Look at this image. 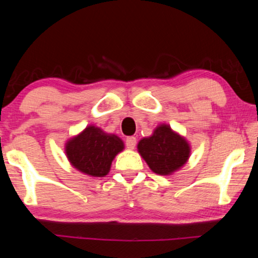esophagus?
<instances>
[{
  "mask_svg": "<svg viewBox=\"0 0 258 258\" xmlns=\"http://www.w3.org/2000/svg\"><path fill=\"white\" fill-rule=\"evenodd\" d=\"M136 137H134V136H129V137H126V140H125V146L129 148V149H134V148H135V146H136Z\"/></svg>",
  "mask_w": 258,
  "mask_h": 258,
  "instance_id": "1",
  "label": "esophagus"
}]
</instances>
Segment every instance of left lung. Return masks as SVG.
Returning a JSON list of instances; mask_svg holds the SVG:
<instances>
[{
    "label": "left lung",
    "instance_id": "8db88e82",
    "mask_svg": "<svg viewBox=\"0 0 258 258\" xmlns=\"http://www.w3.org/2000/svg\"><path fill=\"white\" fill-rule=\"evenodd\" d=\"M137 150L151 171L162 176L172 175L188 162L191 148L185 137L168 124H160L149 137H143Z\"/></svg>",
    "mask_w": 258,
    "mask_h": 258
}]
</instances>
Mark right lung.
I'll return each mask as SVG.
<instances>
[{"mask_svg":"<svg viewBox=\"0 0 258 258\" xmlns=\"http://www.w3.org/2000/svg\"><path fill=\"white\" fill-rule=\"evenodd\" d=\"M124 149V143L114 134L98 126L88 125L79 135L67 141L64 151L76 170L91 177H103L110 171L115 156Z\"/></svg>","mask_w":258,"mask_h":258,"instance_id":"1","label":"right lung"}]
</instances>
